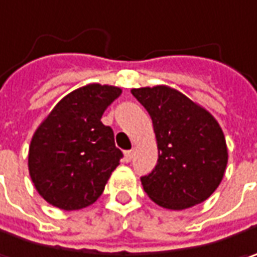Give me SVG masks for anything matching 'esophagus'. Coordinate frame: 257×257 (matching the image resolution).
<instances>
[{
    "label": "esophagus",
    "mask_w": 257,
    "mask_h": 257,
    "mask_svg": "<svg viewBox=\"0 0 257 257\" xmlns=\"http://www.w3.org/2000/svg\"><path fill=\"white\" fill-rule=\"evenodd\" d=\"M123 158H125V161L129 162L132 158H134V150L131 151H125V155H123Z\"/></svg>",
    "instance_id": "esophagus-1"
}]
</instances>
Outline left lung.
Here are the masks:
<instances>
[{"instance_id": "obj_1", "label": "left lung", "mask_w": 257, "mask_h": 257, "mask_svg": "<svg viewBox=\"0 0 257 257\" xmlns=\"http://www.w3.org/2000/svg\"><path fill=\"white\" fill-rule=\"evenodd\" d=\"M150 113L158 161L141 183L154 203L184 210L206 201L223 180L227 165L224 134L204 107L168 86L132 89Z\"/></svg>"}]
</instances>
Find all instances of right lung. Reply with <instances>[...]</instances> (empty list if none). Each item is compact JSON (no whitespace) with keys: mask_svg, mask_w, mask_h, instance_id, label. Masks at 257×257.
<instances>
[{"mask_svg":"<svg viewBox=\"0 0 257 257\" xmlns=\"http://www.w3.org/2000/svg\"><path fill=\"white\" fill-rule=\"evenodd\" d=\"M122 93L90 83L66 95L33 135L28 171L39 194L66 211L93 204L123 154L113 131L102 123L106 107Z\"/></svg>","mask_w":257,"mask_h":257,"instance_id":"obj_1","label":"right lung"}]
</instances>
